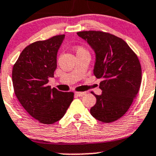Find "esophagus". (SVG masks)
<instances>
[{"label": "esophagus", "instance_id": "esophagus-1", "mask_svg": "<svg viewBox=\"0 0 156 156\" xmlns=\"http://www.w3.org/2000/svg\"><path fill=\"white\" fill-rule=\"evenodd\" d=\"M86 94V92H75V95L77 96V97H82L84 94Z\"/></svg>", "mask_w": 156, "mask_h": 156}]
</instances>
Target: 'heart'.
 Masks as SVG:
<instances>
[{
  "label": "heart",
  "mask_w": 156,
  "mask_h": 156,
  "mask_svg": "<svg viewBox=\"0 0 156 156\" xmlns=\"http://www.w3.org/2000/svg\"><path fill=\"white\" fill-rule=\"evenodd\" d=\"M75 51H76V54H79V53H88L87 50L81 46L77 47L76 49H75Z\"/></svg>",
  "instance_id": "1"
}]
</instances>
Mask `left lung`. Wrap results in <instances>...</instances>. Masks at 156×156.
I'll list each match as a JSON object with an SVG mask.
<instances>
[{"instance_id":"8db88e82","label":"left lung","mask_w":156,"mask_h":156,"mask_svg":"<svg viewBox=\"0 0 156 156\" xmlns=\"http://www.w3.org/2000/svg\"><path fill=\"white\" fill-rule=\"evenodd\" d=\"M96 54L94 74L103 78L101 95L94 93L97 103L90 114L100 122L109 123L124 115L136 97L142 79L137 56L122 38L100 31L77 33Z\"/></svg>"}]
</instances>
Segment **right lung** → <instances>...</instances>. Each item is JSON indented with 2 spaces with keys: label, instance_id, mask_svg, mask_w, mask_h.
Instances as JSON below:
<instances>
[{
  "label": "right lung",
  "instance_id": "obj_1",
  "mask_svg": "<svg viewBox=\"0 0 156 156\" xmlns=\"http://www.w3.org/2000/svg\"><path fill=\"white\" fill-rule=\"evenodd\" d=\"M65 34L31 44L14 64L12 85L17 99L31 116L45 125L60 120L74 98V93L62 92L48 85L56 69V56Z\"/></svg>",
  "mask_w": 156,
  "mask_h": 156
}]
</instances>
